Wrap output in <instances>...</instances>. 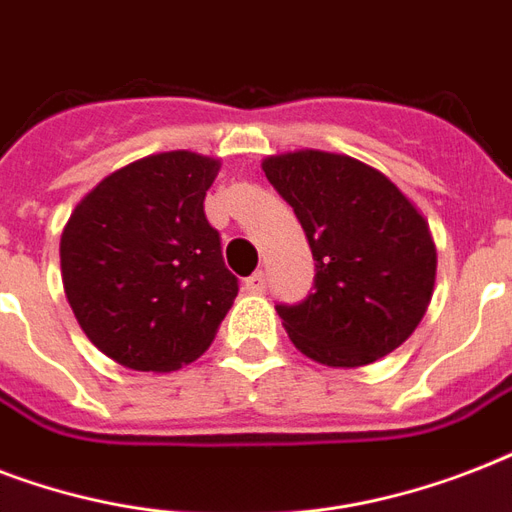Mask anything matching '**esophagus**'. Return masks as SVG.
Instances as JSON below:
<instances>
[{"label":"esophagus","mask_w":512,"mask_h":512,"mask_svg":"<svg viewBox=\"0 0 512 512\" xmlns=\"http://www.w3.org/2000/svg\"><path fill=\"white\" fill-rule=\"evenodd\" d=\"M244 289H247V292H252V295H263V292H265V273L257 271V273H252L249 279H244Z\"/></svg>","instance_id":"obj_1"}]
</instances>
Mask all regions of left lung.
I'll use <instances>...</instances> for the list:
<instances>
[{"label": "left lung", "instance_id": "8db88e82", "mask_svg": "<svg viewBox=\"0 0 512 512\" xmlns=\"http://www.w3.org/2000/svg\"><path fill=\"white\" fill-rule=\"evenodd\" d=\"M303 225L316 279L300 305H276L295 348L335 369L374 364L409 340L436 287L428 220L390 177L316 148L263 159Z\"/></svg>", "mask_w": 512, "mask_h": 512}]
</instances>
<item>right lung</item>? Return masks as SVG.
<instances>
[{
  "instance_id": "right-lung-1",
  "label": "right lung",
  "mask_w": 512,
  "mask_h": 512,
  "mask_svg": "<svg viewBox=\"0 0 512 512\" xmlns=\"http://www.w3.org/2000/svg\"><path fill=\"white\" fill-rule=\"evenodd\" d=\"M220 159L167 151L103 177L68 217L60 273L79 327L135 372H172L212 345L239 295L204 196Z\"/></svg>"
}]
</instances>
